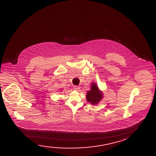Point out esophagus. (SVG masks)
<instances>
[{"mask_svg": "<svg viewBox=\"0 0 156 156\" xmlns=\"http://www.w3.org/2000/svg\"><path fill=\"white\" fill-rule=\"evenodd\" d=\"M80 87L79 86H75L73 87V89L76 90H77V91L79 90H80Z\"/></svg>", "mask_w": 156, "mask_h": 156, "instance_id": "34e87169", "label": "esophagus"}]
</instances>
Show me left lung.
Returning <instances> with one entry per match:
<instances>
[{"label": "left lung", "instance_id": "1", "mask_svg": "<svg viewBox=\"0 0 156 156\" xmlns=\"http://www.w3.org/2000/svg\"><path fill=\"white\" fill-rule=\"evenodd\" d=\"M103 97V93L99 90L98 86L94 83H92L91 90L87 93V101L92 105H96L102 100Z\"/></svg>", "mask_w": 156, "mask_h": 156}]
</instances>
